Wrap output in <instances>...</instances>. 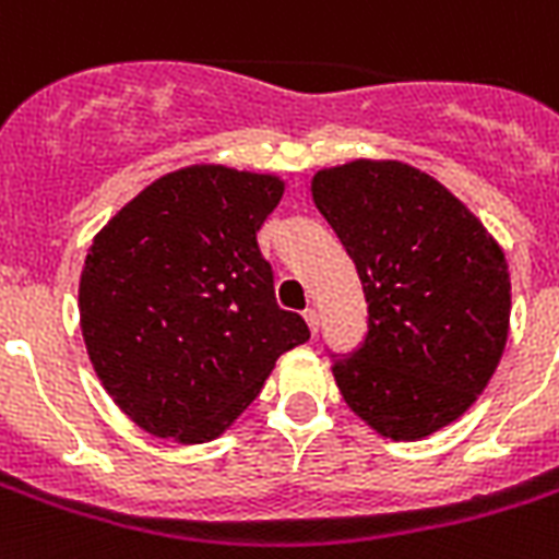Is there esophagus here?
I'll return each instance as SVG.
<instances>
[{
    "label": "esophagus",
    "instance_id": "1",
    "mask_svg": "<svg viewBox=\"0 0 559 559\" xmlns=\"http://www.w3.org/2000/svg\"><path fill=\"white\" fill-rule=\"evenodd\" d=\"M304 321H307L312 335L319 333V310H316V307H307V310H304Z\"/></svg>",
    "mask_w": 559,
    "mask_h": 559
}]
</instances>
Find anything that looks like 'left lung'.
I'll return each instance as SVG.
<instances>
[{"label":"left lung","mask_w":559,"mask_h":559,"mask_svg":"<svg viewBox=\"0 0 559 559\" xmlns=\"http://www.w3.org/2000/svg\"><path fill=\"white\" fill-rule=\"evenodd\" d=\"M312 201L367 298L365 344L333 356L344 402L396 442L437 433L474 405L506 350V252L460 198L407 163L321 169Z\"/></svg>","instance_id":"1"}]
</instances>
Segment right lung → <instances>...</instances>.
<instances>
[{
    "label": "right lung",
    "instance_id": "add662e5",
    "mask_svg": "<svg viewBox=\"0 0 559 559\" xmlns=\"http://www.w3.org/2000/svg\"><path fill=\"white\" fill-rule=\"evenodd\" d=\"M275 175L186 166L108 221L85 255L80 326L115 405L152 437L217 439L261 393L281 353L310 338L281 310L258 229Z\"/></svg>",
    "mask_w": 559,
    "mask_h": 559
}]
</instances>
